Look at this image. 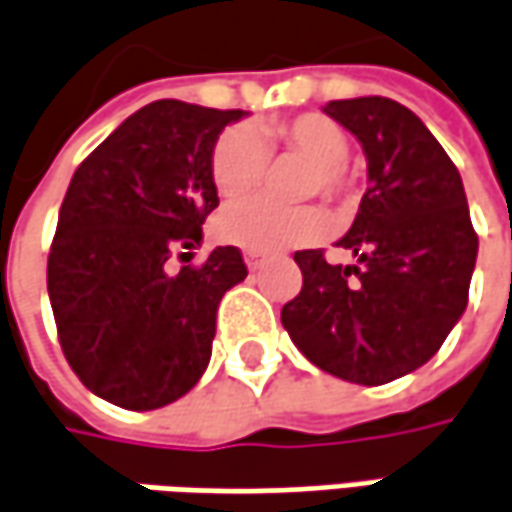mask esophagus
<instances>
[{
  "label": "esophagus",
  "instance_id": "34e87169",
  "mask_svg": "<svg viewBox=\"0 0 512 512\" xmlns=\"http://www.w3.org/2000/svg\"><path fill=\"white\" fill-rule=\"evenodd\" d=\"M243 260H246V266L255 272V269H260V263H263V255H260V252H246V255H243Z\"/></svg>",
  "mask_w": 512,
  "mask_h": 512
}]
</instances>
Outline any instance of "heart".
Listing matches in <instances>:
<instances>
[{"label":"heart","instance_id":"1","mask_svg":"<svg viewBox=\"0 0 512 512\" xmlns=\"http://www.w3.org/2000/svg\"><path fill=\"white\" fill-rule=\"evenodd\" d=\"M269 134L283 148L315 160L309 191H323L326 197H341L349 191V174L344 166L349 140L335 120L323 114H300L272 125ZM266 166L269 148L255 128L232 125L217 137L212 151V180L220 197L237 200L252 194L263 183ZM217 232L226 243L243 246L249 252H280L321 240L329 232V214L318 206L283 209L266 200H246L220 214Z\"/></svg>","mask_w":512,"mask_h":512}]
</instances>
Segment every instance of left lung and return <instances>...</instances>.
Returning a JSON list of instances; mask_svg holds the SVG:
<instances>
[{
  "label": "left lung",
  "mask_w": 512,
  "mask_h": 512,
  "mask_svg": "<svg viewBox=\"0 0 512 512\" xmlns=\"http://www.w3.org/2000/svg\"><path fill=\"white\" fill-rule=\"evenodd\" d=\"M323 114L367 154L369 189L338 240L358 263L295 252L303 286L280 323L318 369L378 387L424 367L464 315L478 237L458 168L410 108L355 97Z\"/></svg>",
  "instance_id": "left-lung-1"
}]
</instances>
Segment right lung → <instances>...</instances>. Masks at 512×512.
<instances>
[{
	"mask_svg": "<svg viewBox=\"0 0 512 512\" xmlns=\"http://www.w3.org/2000/svg\"><path fill=\"white\" fill-rule=\"evenodd\" d=\"M243 117L151 102L71 177L48 255V298L68 364L108 404L166 407L209 367L217 306L246 278V263L234 246H217L200 266L189 260L220 203L214 143Z\"/></svg>",
	"mask_w": 512,
	"mask_h": 512,
	"instance_id": "obj_1",
	"label": "right lung"
}]
</instances>
